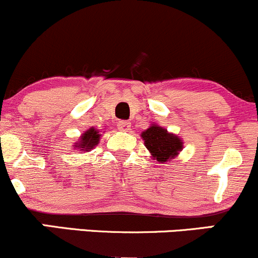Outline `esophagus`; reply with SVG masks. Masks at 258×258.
Masks as SVG:
<instances>
[{
  "label": "esophagus",
  "mask_w": 258,
  "mask_h": 258,
  "mask_svg": "<svg viewBox=\"0 0 258 258\" xmlns=\"http://www.w3.org/2000/svg\"><path fill=\"white\" fill-rule=\"evenodd\" d=\"M117 128L123 132L130 131V130H131V122H128V121H125V120H121L117 122Z\"/></svg>",
  "instance_id": "34e87169"
}]
</instances>
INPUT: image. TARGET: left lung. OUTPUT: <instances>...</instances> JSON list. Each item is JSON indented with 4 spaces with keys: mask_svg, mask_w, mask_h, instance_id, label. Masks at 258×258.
Here are the masks:
<instances>
[{
    "mask_svg": "<svg viewBox=\"0 0 258 258\" xmlns=\"http://www.w3.org/2000/svg\"><path fill=\"white\" fill-rule=\"evenodd\" d=\"M141 137L143 138L144 146L149 150L150 155L159 161V164L174 159L183 149V142L178 136L167 132V130L155 123L142 132Z\"/></svg>",
    "mask_w": 258,
    "mask_h": 258,
    "instance_id": "obj_1",
    "label": "left lung"
}]
</instances>
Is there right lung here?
Here are the masks:
<instances>
[{"instance_id":"add662e5","label":"right lung","mask_w":258,"mask_h":258,"mask_svg":"<svg viewBox=\"0 0 258 258\" xmlns=\"http://www.w3.org/2000/svg\"><path fill=\"white\" fill-rule=\"evenodd\" d=\"M100 136L102 135H100L98 130L91 127L90 130H87V131L81 136L80 142L75 143V148L76 149L81 150V152H90L91 149H93V148L99 143Z\"/></svg>"}]
</instances>
